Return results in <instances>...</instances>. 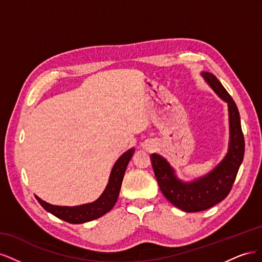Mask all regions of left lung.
I'll list each match as a JSON object with an SVG mask.
<instances>
[{"label": "left lung", "instance_id": "left-lung-1", "mask_svg": "<svg viewBox=\"0 0 262 262\" xmlns=\"http://www.w3.org/2000/svg\"><path fill=\"white\" fill-rule=\"evenodd\" d=\"M201 75L213 91L227 102L229 117L227 154L213 170L190 182L178 179L175 170L163 156L155 153L150 156L155 177L162 193L171 204L189 213L208 210L225 199L231 192L245 153L241 117L235 101L212 73L203 72Z\"/></svg>", "mask_w": 262, "mask_h": 262}]
</instances>
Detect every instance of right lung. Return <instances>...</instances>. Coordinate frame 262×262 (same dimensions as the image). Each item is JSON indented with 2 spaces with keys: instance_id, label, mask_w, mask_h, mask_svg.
<instances>
[{
  "instance_id": "obj_1",
  "label": "right lung",
  "mask_w": 262,
  "mask_h": 262,
  "mask_svg": "<svg viewBox=\"0 0 262 262\" xmlns=\"http://www.w3.org/2000/svg\"><path fill=\"white\" fill-rule=\"evenodd\" d=\"M134 150L136 149L130 148L118 158V161L115 163L112 169V172H110L108 185L104 190V192L96 201L77 205V207H59V205H53L41 200L37 195H35L36 199L46 211H48L49 213L53 214L54 216L63 221L69 222V223L82 224L85 223V222L96 220L109 212L116 204L119 192H120L126 166H128Z\"/></svg>"
}]
</instances>
